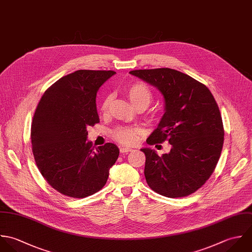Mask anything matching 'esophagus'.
Returning <instances> with one entry per match:
<instances>
[{"label":"esophagus","mask_w":252,"mask_h":252,"mask_svg":"<svg viewBox=\"0 0 252 252\" xmlns=\"http://www.w3.org/2000/svg\"><path fill=\"white\" fill-rule=\"evenodd\" d=\"M132 151L131 148L129 147H120V152L121 153H127V152Z\"/></svg>","instance_id":"esophagus-1"}]
</instances>
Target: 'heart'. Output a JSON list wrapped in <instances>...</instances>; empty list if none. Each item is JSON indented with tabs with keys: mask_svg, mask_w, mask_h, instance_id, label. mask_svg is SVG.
Here are the masks:
<instances>
[{
	"mask_svg": "<svg viewBox=\"0 0 252 252\" xmlns=\"http://www.w3.org/2000/svg\"><path fill=\"white\" fill-rule=\"evenodd\" d=\"M128 98L132 102V104L138 108L143 107L147 108L153 101V92L151 89L143 82H135L129 84L125 89ZM112 95L108 94L102 101L100 110L102 113H106L112 101ZM112 136L115 140L124 143V144H132L135 142L137 137V130L131 127H118L116 128Z\"/></svg>",
	"mask_w": 252,
	"mask_h": 252,
	"instance_id": "b5f03b06",
	"label": "heart"
}]
</instances>
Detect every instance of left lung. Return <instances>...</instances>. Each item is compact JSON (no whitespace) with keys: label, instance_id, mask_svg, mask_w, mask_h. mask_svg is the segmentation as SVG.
<instances>
[{"label":"left lung","instance_id":"left-lung-1","mask_svg":"<svg viewBox=\"0 0 252 252\" xmlns=\"http://www.w3.org/2000/svg\"><path fill=\"white\" fill-rule=\"evenodd\" d=\"M158 88L165 112L147 139L149 145L168 141V154H145L144 174L153 191L168 198L195 193L213 173L224 142L218 105L210 91L192 77L170 68L129 72Z\"/></svg>","mask_w":252,"mask_h":252}]
</instances>
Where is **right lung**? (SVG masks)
<instances>
[{
	"label": "right lung",
	"instance_id": "right-lung-1",
	"mask_svg": "<svg viewBox=\"0 0 252 252\" xmlns=\"http://www.w3.org/2000/svg\"><path fill=\"white\" fill-rule=\"evenodd\" d=\"M115 71L78 70L44 93L31 126L32 152L46 181L67 197L82 199L101 190L119 148L87 141L88 128L99 123L96 93Z\"/></svg>",
	"mask_w": 252,
	"mask_h": 252
}]
</instances>
